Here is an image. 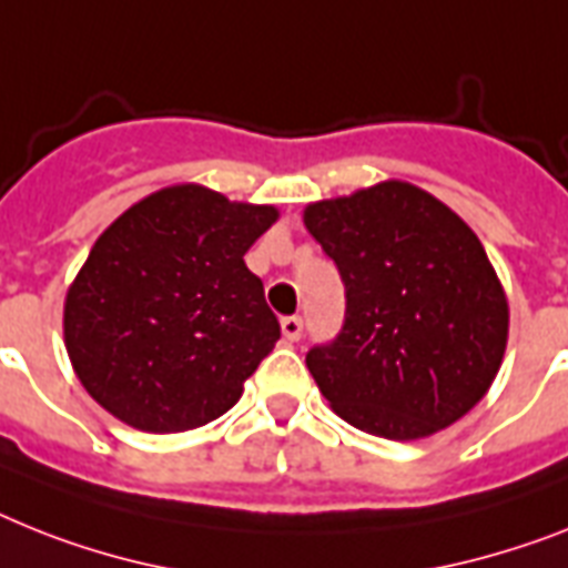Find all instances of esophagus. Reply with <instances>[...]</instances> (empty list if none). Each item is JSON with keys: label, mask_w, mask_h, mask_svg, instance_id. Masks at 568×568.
I'll return each instance as SVG.
<instances>
[{"label": "esophagus", "mask_w": 568, "mask_h": 568, "mask_svg": "<svg viewBox=\"0 0 568 568\" xmlns=\"http://www.w3.org/2000/svg\"><path fill=\"white\" fill-rule=\"evenodd\" d=\"M302 331H304V322L298 316L281 318V334H284V339H287V342L302 339Z\"/></svg>", "instance_id": "1"}]
</instances>
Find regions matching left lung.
Segmentation results:
<instances>
[{
	"instance_id": "8db88e82",
	"label": "left lung",
	"mask_w": 568,
	"mask_h": 568,
	"mask_svg": "<svg viewBox=\"0 0 568 568\" xmlns=\"http://www.w3.org/2000/svg\"><path fill=\"white\" fill-rule=\"evenodd\" d=\"M345 284V325L307 351L351 426L415 442L487 395L508 345V298L473 229L418 185L388 180L304 209Z\"/></svg>"
}]
</instances>
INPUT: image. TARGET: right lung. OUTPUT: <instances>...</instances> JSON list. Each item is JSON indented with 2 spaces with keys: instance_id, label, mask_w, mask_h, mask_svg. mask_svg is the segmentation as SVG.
Listing matches in <instances>:
<instances>
[{
  "instance_id": "add662e5",
  "label": "right lung",
  "mask_w": 568,
  "mask_h": 568,
  "mask_svg": "<svg viewBox=\"0 0 568 568\" xmlns=\"http://www.w3.org/2000/svg\"><path fill=\"white\" fill-rule=\"evenodd\" d=\"M275 220L191 182L130 205L65 293V351L89 395L142 433L232 409L281 336L243 261Z\"/></svg>"
}]
</instances>
